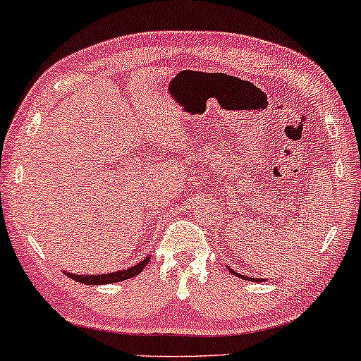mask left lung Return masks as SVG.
<instances>
[{"instance_id": "8db88e82", "label": "left lung", "mask_w": 361, "mask_h": 361, "mask_svg": "<svg viewBox=\"0 0 361 361\" xmlns=\"http://www.w3.org/2000/svg\"><path fill=\"white\" fill-rule=\"evenodd\" d=\"M231 271H233V269H231ZM233 273L238 274V273H235V271H233ZM238 276H239V274H238ZM241 278H243V279H247V276H241ZM256 281H259V279H256Z\"/></svg>"}]
</instances>
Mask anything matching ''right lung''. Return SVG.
<instances>
[{"instance_id": "obj_1", "label": "right lung", "mask_w": 361, "mask_h": 361, "mask_svg": "<svg viewBox=\"0 0 361 361\" xmlns=\"http://www.w3.org/2000/svg\"><path fill=\"white\" fill-rule=\"evenodd\" d=\"M150 261V257H145L144 261L139 262V264L132 266V268L128 269H123V271H117V273H109V274H97V276H77V274H68V278L75 279V281L78 283H83V284H88V286H92V284H109V283H118V281H126V279H130L133 276L140 274L142 269L145 268L147 262Z\"/></svg>"}]
</instances>
